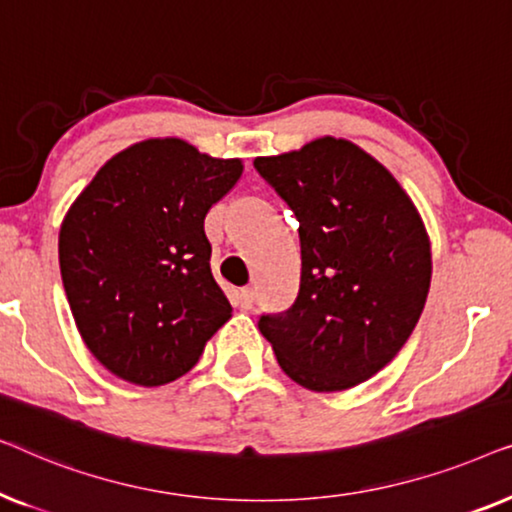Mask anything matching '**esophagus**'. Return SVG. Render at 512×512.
I'll return each mask as SVG.
<instances>
[{"label":"esophagus","mask_w":512,"mask_h":512,"mask_svg":"<svg viewBox=\"0 0 512 512\" xmlns=\"http://www.w3.org/2000/svg\"><path fill=\"white\" fill-rule=\"evenodd\" d=\"M237 305H240L242 310H249V307L254 305V289H251V286H244V289L237 293Z\"/></svg>","instance_id":"1"}]
</instances>
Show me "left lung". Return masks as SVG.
Wrapping results in <instances>:
<instances>
[{
  "instance_id": "left-lung-1",
  "label": "left lung",
  "mask_w": 512,
  "mask_h": 512,
  "mask_svg": "<svg viewBox=\"0 0 512 512\" xmlns=\"http://www.w3.org/2000/svg\"><path fill=\"white\" fill-rule=\"evenodd\" d=\"M254 167L300 223L298 296L289 310L261 314L258 328L300 387H356L401 352L422 317L424 223L387 167L347 139H314Z\"/></svg>"
}]
</instances>
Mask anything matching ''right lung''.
Listing matches in <instances>:
<instances>
[{"instance_id":"right-lung-1","label":"right lung","mask_w":512,"mask_h":512,"mask_svg":"<svg viewBox=\"0 0 512 512\" xmlns=\"http://www.w3.org/2000/svg\"><path fill=\"white\" fill-rule=\"evenodd\" d=\"M240 174V160L149 139L116 153L67 212L62 286L83 342L114 375L142 387L177 380L230 319L205 216Z\"/></svg>"}]
</instances>
